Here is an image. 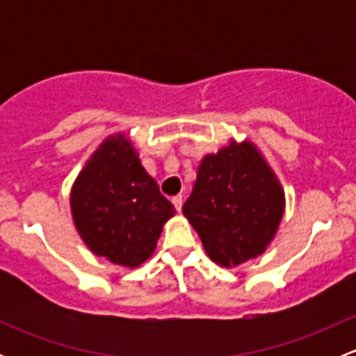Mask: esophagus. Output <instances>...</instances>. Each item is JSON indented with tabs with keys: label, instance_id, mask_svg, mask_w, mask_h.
Returning <instances> with one entry per match:
<instances>
[{
	"label": "esophagus",
	"instance_id": "1",
	"mask_svg": "<svg viewBox=\"0 0 356 356\" xmlns=\"http://www.w3.org/2000/svg\"><path fill=\"white\" fill-rule=\"evenodd\" d=\"M172 203H174L175 210L181 211L182 210V203H184V198H182L181 195H177V196H174V198H172Z\"/></svg>",
	"mask_w": 356,
	"mask_h": 356
}]
</instances>
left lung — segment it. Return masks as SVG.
<instances>
[{
    "label": "left lung",
    "instance_id": "obj_1",
    "mask_svg": "<svg viewBox=\"0 0 356 356\" xmlns=\"http://www.w3.org/2000/svg\"><path fill=\"white\" fill-rule=\"evenodd\" d=\"M284 204L281 182L257 146L231 141L201 160L182 213L208 257L231 268L264 253L277 232Z\"/></svg>",
    "mask_w": 356,
    "mask_h": 356
}]
</instances>
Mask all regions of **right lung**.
I'll use <instances>...</instances> for the list:
<instances>
[{"label": "right lung", "instance_id": "1", "mask_svg": "<svg viewBox=\"0 0 356 356\" xmlns=\"http://www.w3.org/2000/svg\"><path fill=\"white\" fill-rule=\"evenodd\" d=\"M70 208L86 246L131 268L152 257L175 213L124 134L110 136L92 153L72 186Z\"/></svg>", "mask_w": 356, "mask_h": 356}]
</instances>
